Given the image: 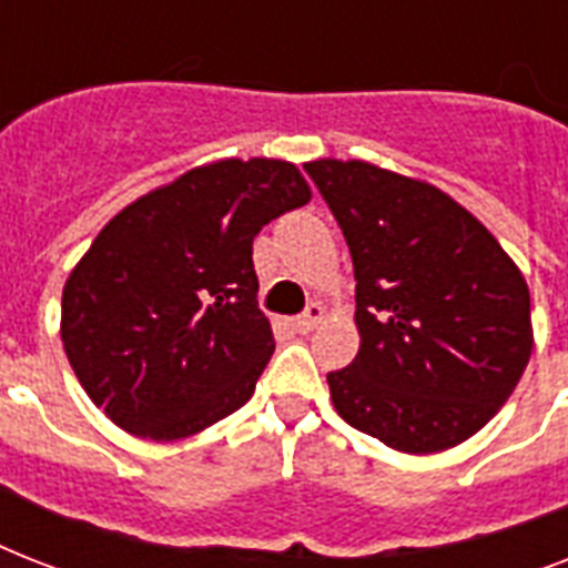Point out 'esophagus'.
<instances>
[{
  "label": "esophagus",
  "instance_id": "1",
  "mask_svg": "<svg viewBox=\"0 0 568 568\" xmlns=\"http://www.w3.org/2000/svg\"><path fill=\"white\" fill-rule=\"evenodd\" d=\"M321 318H324V306H321V303H310L306 312L294 318V329H297V333H310V329L318 327Z\"/></svg>",
  "mask_w": 568,
  "mask_h": 568
}]
</instances>
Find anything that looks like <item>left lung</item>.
<instances>
[{
    "label": "left lung",
    "mask_w": 568,
    "mask_h": 568,
    "mask_svg": "<svg viewBox=\"0 0 568 568\" xmlns=\"http://www.w3.org/2000/svg\"><path fill=\"white\" fill-rule=\"evenodd\" d=\"M342 226L359 354L327 374L336 413L404 454L493 418L530 359V292L493 232L445 191L368 162L303 164Z\"/></svg>",
    "instance_id": "left-lung-1"
}]
</instances>
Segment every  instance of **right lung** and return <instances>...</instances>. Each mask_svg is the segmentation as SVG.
I'll use <instances>...</instances> for the list:
<instances>
[{
	"label": "right lung",
	"instance_id": "right-lung-1",
	"mask_svg": "<svg viewBox=\"0 0 568 568\" xmlns=\"http://www.w3.org/2000/svg\"><path fill=\"white\" fill-rule=\"evenodd\" d=\"M310 196L292 162L223 159L102 226L64 285L61 342L111 422L173 442L247 404L274 354L253 239Z\"/></svg>",
	"mask_w": 568,
	"mask_h": 568
}]
</instances>
